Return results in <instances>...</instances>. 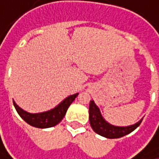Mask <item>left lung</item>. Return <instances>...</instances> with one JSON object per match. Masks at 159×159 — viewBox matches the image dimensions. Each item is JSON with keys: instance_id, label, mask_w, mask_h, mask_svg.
Instances as JSON below:
<instances>
[{"instance_id": "left-lung-1", "label": "left lung", "mask_w": 159, "mask_h": 159, "mask_svg": "<svg viewBox=\"0 0 159 159\" xmlns=\"http://www.w3.org/2000/svg\"><path fill=\"white\" fill-rule=\"evenodd\" d=\"M141 119L139 122L127 126V127H119L114 126L106 121L101 115V112L98 107L94 102V100H90L89 102V123L92 129L97 134L107 138V139H119L134 131L141 123Z\"/></svg>"}]
</instances>
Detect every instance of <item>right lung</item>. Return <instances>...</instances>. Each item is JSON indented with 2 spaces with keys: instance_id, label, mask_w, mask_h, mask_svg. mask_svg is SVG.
Listing matches in <instances>:
<instances>
[{
  "instance_id": "add662e5",
  "label": "right lung",
  "mask_w": 159,
  "mask_h": 159,
  "mask_svg": "<svg viewBox=\"0 0 159 159\" xmlns=\"http://www.w3.org/2000/svg\"><path fill=\"white\" fill-rule=\"evenodd\" d=\"M78 95L79 93H75L73 95L67 97L55 108L40 113L27 112L21 108H20L14 100H13V105L17 110L18 114L20 116V118L25 122H27L29 125L39 129H48L56 126L62 120L69 107L70 106V104L73 102L74 99L77 98Z\"/></svg>"
}]
</instances>
